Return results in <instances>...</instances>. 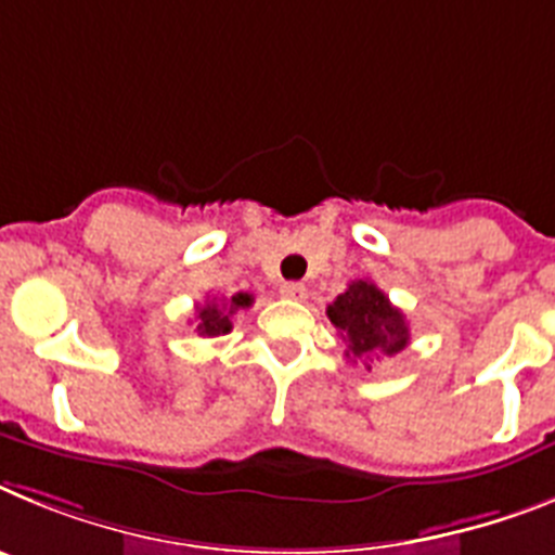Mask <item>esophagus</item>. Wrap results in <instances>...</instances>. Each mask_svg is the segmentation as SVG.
<instances>
[{
	"label": "esophagus",
	"mask_w": 555,
	"mask_h": 555,
	"mask_svg": "<svg viewBox=\"0 0 555 555\" xmlns=\"http://www.w3.org/2000/svg\"><path fill=\"white\" fill-rule=\"evenodd\" d=\"M279 293H282L284 298H293V301H301V298L307 296V287L301 282H284L282 287H279Z\"/></svg>",
	"instance_id": "obj_1"
}]
</instances>
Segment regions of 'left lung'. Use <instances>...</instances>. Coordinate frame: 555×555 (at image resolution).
<instances>
[{"mask_svg":"<svg viewBox=\"0 0 555 555\" xmlns=\"http://www.w3.org/2000/svg\"><path fill=\"white\" fill-rule=\"evenodd\" d=\"M326 315L344 337L346 358L351 360L391 358L411 340L404 312L369 279L351 282L346 293L326 307Z\"/></svg>","mask_w":555,"mask_h":555,"instance_id":"left-lung-1","label":"left lung"}]
</instances>
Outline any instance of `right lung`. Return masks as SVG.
I'll list each match as a JSON object with an SVG mask.
<instances>
[{
    "label": "right lung",
    "instance_id": "obj_1",
    "mask_svg": "<svg viewBox=\"0 0 555 555\" xmlns=\"http://www.w3.org/2000/svg\"><path fill=\"white\" fill-rule=\"evenodd\" d=\"M250 305H254V296H248V293H237V296L231 298H209L204 307H197L195 332L204 337L229 335L231 315Z\"/></svg>",
    "mask_w": 555,
    "mask_h": 555
}]
</instances>
